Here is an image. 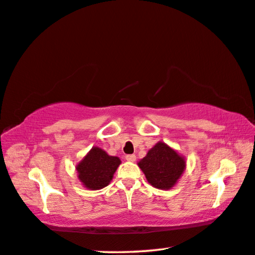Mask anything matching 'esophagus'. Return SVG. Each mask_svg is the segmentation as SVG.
<instances>
[{"label":"esophagus","mask_w":255,"mask_h":255,"mask_svg":"<svg viewBox=\"0 0 255 255\" xmlns=\"http://www.w3.org/2000/svg\"><path fill=\"white\" fill-rule=\"evenodd\" d=\"M126 160L129 161V162H134L136 160V155L135 154H128L126 155Z\"/></svg>","instance_id":"esophagus-1"}]
</instances>
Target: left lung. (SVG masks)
<instances>
[{
	"label": "left lung",
	"instance_id": "obj_1",
	"mask_svg": "<svg viewBox=\"0 0 255 255\" xmlns=\"http://www.w3.org/2000/svg\"><path fill=\"white\" fill-rule=\"evenodd\" d=\"M137 164L148 183L159 189L173 187L186 167L185 157L163 142L156 143Z\"/></svg>",
	"mask_w": 255,
	"mask_h": 255
}]
</instances>
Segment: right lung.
Here are the masks:
<instances>
[{
	"label": "right lung",
	"mask_w": 255,
	"mask_h": 255,
	"mask_svg": "<svg viewBox=\"0 0 255 255\" xmlns=\"http://www.w3.org/2000/svg\"><path fill=\"white\" fill-rule=\"evenodd\" d=\"M120 163L118 156L109 155L102 148L94 146L77 164L76 170L84 187L96 191L110 184Z\"/></svg>",
	"instance_id": "obj_1"
}]
</instances>
